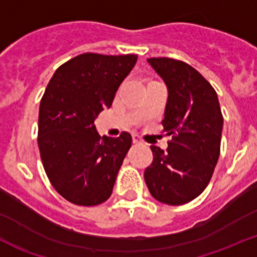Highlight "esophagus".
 Segmentation results:
<instances>
[{"instance_id": "1", "label": "esophagus", "mask_w": 257, "mask_h": 257, "mask_svg": "<svg viewBox=\"0 0 257 257\" xmlns=\"http://www.w3.org/2000/svg\"><path fill=\"white\" fill-rule=\"evenodd\" d=\"M132 138H133L134 143H142V138H141V136H138V134L134 133L133 136H132Z\"/></svg>"}]
</instances>
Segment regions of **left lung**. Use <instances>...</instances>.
<instances>
[{"instance_id":"obj_1","label":"left lung","mask_w":257,"mask_h":257,"mask_svg":"<svg viewBox=\"0 0 257 257\" xmlns=\"http://www.w3.org/2000/svg\"><path fill=\"white\" fill-rule=\"evenodd\" d=\"M147 61L168 85L161 123L172 140L166 151L151 146L154 160L145 170L146 184L157 201L183 205L202 193L218 163L223 129L218 94L186 62L169 57Z\"/></svg>"}]
</instances>
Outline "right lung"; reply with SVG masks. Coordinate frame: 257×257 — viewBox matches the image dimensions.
<instances>
[{
  "mask_svg": "<svg viewBox=\"0 0 257 257\" xmlns=\"http://www.w3.org/2000/svg\"><path fill=\"white\" fill-rule=\"evenodd\" d=\"M137 55H78L51 78L39 105L38 147L51 184L79 206H96L112 193L132 136L102 137L94 119L110 107Z\"/></svg>",
  "mask_w": 257,
  "mask_h": 257,
  "instance_id": "1",
  "label": "right lung"
}]
</instances>
